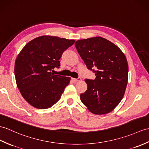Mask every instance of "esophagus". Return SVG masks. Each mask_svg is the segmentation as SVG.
<instances>
[{
  "label": "esophagus",
  "mask_w": 149,
  "mask_h": 149,
  "mask_svg": "<svg viewBox=\"0 0 149 149\" xmlns=\"http://www.w3.org/2000/svg\"><path fill=\"white\" fill-rule=\"evenodd\" d=\"M81 80V78H78V79H75V78H72V81L74 82H77V81H80Z\"/></svg>",
  "instance_id": "esophagus-1"
}]
</instances>
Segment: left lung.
<instances>
[{"instance_id":"left-lung-1","label":"left lung","mask_w":149,"mask_h":149,"mask_svg":"<svg viewBox=\"0 0 149 149\" xmlns=\"http://www.w3.org/2000/svg\"><path fill=\"white\" fill-rule=\"evenodd\" d=\"M75 46L88 68L96 75L95 80H85L88 89L81 95V102L96 115L112 112L122 100L127 84L125 55L119 47L102 37L79 40Z\"/></svg>"}]
</instances>
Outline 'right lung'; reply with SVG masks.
<instances>
[{
  "mask_svg": "<svg viewBox=\"0 0 149 149\" xmlns=\"http://www.w3.org/2000/svg\"><path fill=\"white\" fill-rule=\"evenodd\" d=\"M74 42L73 39L42 36L21 50L15 61V75L17 87L30 105L46 109L60 99L71 78L54 75L51 70L60 67L62 53Z\"/></svg>",
  "mask_w": 149,
  "mask_h": 149,
  "instance_id": "add662e5",
  "label": "right lung"
}]
</instances>
